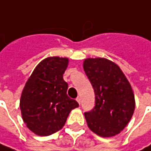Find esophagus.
<instances>
[{"label": "esophagus", "instance_id": "1", "mask_svg": "<svg viewBox=\"0 0 151 151\" xmlns=\"http://www.w3.org/2000/svg\"><path fill=\"white\" fill-rule=\"evenodd\" d=\"M76 101L79 103V105H80V104H81V97H79V96H78V97L76 98Z\"/></svg>", "mask_w": 151, "mask_h": 151}]
</instances>
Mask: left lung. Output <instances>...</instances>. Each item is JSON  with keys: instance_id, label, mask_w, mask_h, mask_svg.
<instances>
[{"instance_id": "1", "label": "left lung", "mask_w": 151, "mask_h": 151, "mask_svg": "<svg viewBox=\"0 0 151 151\" xmlns=\"http://www.w3.org/2000/svg\"><path fill=\"white\" fill-rule=\"evenodd\" d=\"M83 68L95 94L93 108L84 113L89 129L104 137L119 134L135 110L129 81L117 64L105 58H88Z\"/></svg>"}]
</instances>
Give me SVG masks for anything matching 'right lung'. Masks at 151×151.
<instances>
[{
    "label": "right lung",
    "mask_w": 151,
    "mask_h": 151,
    "mask_svg": "<svg viewBox=\"0 0 151 151\" xmlns=\"http://www.w3.org/2000/svg\"><path fill=\"white\" fill-rule=\"evenodd\" d=\"M68 58L50 57L40 62L26 83L20 98L22 119L38 136L61 130L72 109L79 104L67 94L68 83L63 75Z\"/></svg>",
    "instance_id": "1"
}]
</instances>
